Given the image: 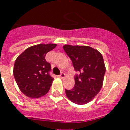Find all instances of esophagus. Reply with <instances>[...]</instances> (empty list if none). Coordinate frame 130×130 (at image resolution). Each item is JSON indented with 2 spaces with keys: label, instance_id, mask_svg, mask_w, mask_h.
<instances>
[{
  "label": "esophagus",
  "instance_id": "esophagus-1",
  "mask_svg": "<svg viewBox=\"0 0 130 130\" xmlns=\"http://www.w3.org/2000/svg\"><path fill=\"white\" fill-rule=\"evenodd\" d=\"M59 78H61V79H64L65 77V73H61V75H59Z\"/></svg>",
  "mask_w": 130,
  "mask_h": 130
}]
</instances>
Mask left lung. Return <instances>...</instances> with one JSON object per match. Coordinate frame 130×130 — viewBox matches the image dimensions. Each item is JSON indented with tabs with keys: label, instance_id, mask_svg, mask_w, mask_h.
Segmentation results:
<instances>
[{
	"label": "left lung",
	"instance_id": "obj_1",
	"mask_svg": "<svg viewBox=\"0 0 130 130\" xmlns=\"http://www.w3.org/2000/svg\"><path fill=\"white\" fill-rule=\"evenodd\" d=\"M63 49L72 61L74 69L79 71L73 89L65 90L66 96L72 103L85 105L94 99L102 88L105 67L103 55L88 46L65 44Z\"/></svg>",
	"mask_w": 130,
	"mask_h": 130
}]
</instances>
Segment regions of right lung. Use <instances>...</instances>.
I'll list each match as a JSON object with an SVG mask.
<instances>
[{"instance_id":"1","label":"right lung","mask_w":130,"mask_h":130,"mask_svg":"<svg viewBox=\"0 0 130 130\" xmlns=\"http://www.w3.org/2000/svg\"><path fill=\"white\" fill-rule=\"evenodd\" d=\"M57 44H39L25 49L15 60L13 75L19 90L25 96L38 99L46 94L54 78L48 74L51 64L45 60Z\"/></svg>"}]
</instances>
